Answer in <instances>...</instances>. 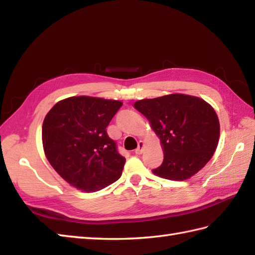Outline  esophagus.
I'll return each mask as SVG.
<instances>
[{
	"instance_id": "obj_1",
	"label": "esophagus",
	"mask_w": 255,
	"mask_h": 255,
	"mask_svg": "<svg viewBox=\"0 0 255 255\" xmlns=\"http://www.w3.org/2000/svg\"><path fill=\"white\" fill-rule=\"evenodd\" d=\"M143 146H144L143 141H139V142H138V148L136 149V150H134V152H136V154H141V153H142V151H143Z\"/></svg>"
}]
</instances>
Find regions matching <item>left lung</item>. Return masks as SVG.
I'll list each match as a JSON object with an SVG mask.
<instances>
[{
	"label": "left lung",
	"mask_w": 255,
	"mask_h": 255,
	"mask_svg": "<svg viewBox=\"0 0 255 255\" xmlns=\"http://www.w3.org/2000/svg\"><path fill=\"white\" fill-rule=\"evenodd\" d=\"M133 107L146 117L163 150V161L152 172L169 180L191 178L212 158L220 138V123L203 99L170 94L141 99Z\"/></svg>",
	"instance_id": "8db88e82"
}]
</instances>
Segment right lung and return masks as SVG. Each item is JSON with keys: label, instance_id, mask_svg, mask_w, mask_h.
<instances>
[{"label": "right lung", "instance_id": "add662e5", "mask_svg": "<svg viewBox=\"0 0 255 255\" xmlns=\"http://www.w3.org/2000/svg\"><path fill=\"white\" fill-rule=\"evenodd\" d=\"M123 103L74 96L56 103L43 122L45 156L72 187L95 192L121 178L126 162L106 128Z\"/></svg>", "mask_w": 255, "mask_h": 255}]
</instances>
